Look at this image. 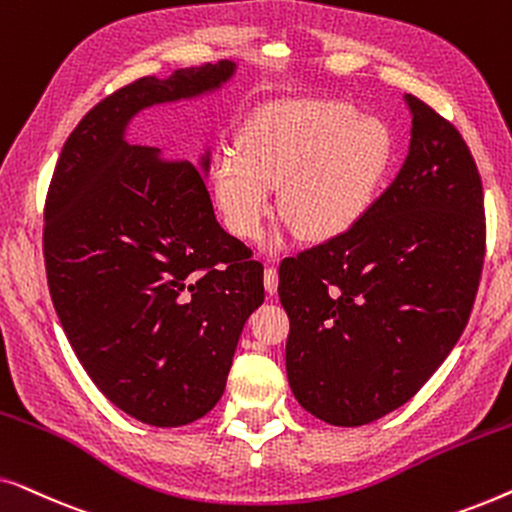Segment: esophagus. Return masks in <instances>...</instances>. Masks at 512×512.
I'll list each match as a JSON object with an SVG mask.
<instances>
[{
    "label": "esophagus",
    "mask_w": 512,
    "mask_h": 512,
    "mask_svg": "<svg viewBox=\"0 0 512 512\" xmlns=\"http://www.w3.org/2000/svg\"><path fill=\"white\" fill-rule=\"evenodd\" d=\"M263 282H265V291L270 293H277V286H279V275H277V268H272V265H268V268H265V277H263Z\"/></svg>",
    "instance_id": "1"
}]
</instances>
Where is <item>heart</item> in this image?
I'll return each mask as SVG.
<instances>
[{"label": "heart", "mask_w": 512, "mask_h": 512, "mask_svg": "<svg viewBox=\"0 0 512 512\" xmlns=\"http://www.w3.org/2000/svg\"><path fill=\"white\" fill-rule=\"evenodd\" d=\"M394 137L387 123L331 100L261 107L247 121L242 151L214 167V195L228 230L251 240L279 212L307 240H333L356 226L387 184Z\"/></svg>", "instance_id": "b5f03b06"}]
</instances>
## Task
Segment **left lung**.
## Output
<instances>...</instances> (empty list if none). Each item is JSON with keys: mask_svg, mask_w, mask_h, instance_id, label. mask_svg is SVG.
Here are the masks:
<instances>
[{"mask_svg": "<svg viewBox=\"0 0 512 512\" xmlns=\"http://www.w3.org/2000/svg\"><path fill=\"white\" fill-rule=\"evenodd\" d=\"M410 151L366 216L284 258L286 375L321 422L363 426L408 403L471 317L485 261V202L464 137L405 95Z\"/></svg>", "mask_w": 512, "mask_h": 512, "instance_id": "1", "label": "left lung"}]
</instances>
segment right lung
I'll list each match as a JSON object with an SVG mask.
<instances>
[{
    "label": "right lung",
    "instance_id": "1",
    "mask_svg": "<svg viewBox=\"0 0 512 512\" xmlns=\"http://www.w3.org/2000/svg\"><path fill=\"white\" fill-rule=\"evenodd\" d=\"M235 62L144 76L97 102L67 137L44 209V261L69 345L125 415L184 426L226 389L263 265L216 221L198 170L125 142L146 107L221 88Z\"/></svg>",
    "mask_w": 512,
    "mask_h": 512
}]
</instances>
